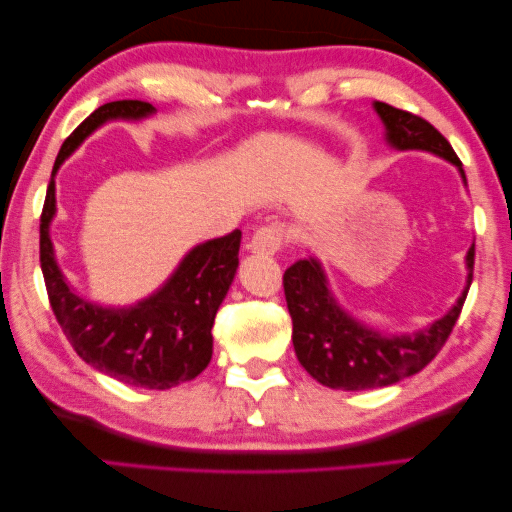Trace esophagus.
I'll return each instance as SVG.
<instances>
[{"label": "esophagus", "instance_id": "obj_1", "mask_svg": "<svg viewBox=\"0 0 512 512\" xmlns=\"http://www.w3.org/2000/svg\"><path fill=\"white\" fill-rule=\"evenodd\" d=\"M286 238H288L286 226H283L281 222L265 224L254 233V236H251L249 249L254 251V254H276V251L283 247Z\"/></svg>", "mask_w": 512, "mask_h": 512}]
</instances>
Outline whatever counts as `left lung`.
I'll use <instances>...</instances> for the list:
<instances>
[{
	"mask_svg": "<svg viewBox=\"0 0 512 512\" xmlns=\"http://www.w3.org/2000/svg\"><path fill=\"white\" fill-rule=\"evenodd\" d=\"M374 108L381 115L385 138L392 147L401 152L424 149L438 154L454 163L465 179L463 163L431 122L383 102H376ZM467 267V288L445 317L413 335H385L367 329L342 311L315 258L297 261L283 274V292L292 317V345L299 363L315 381L333 390L383 388L417 374L445 347L463 311L467 290L472 286L474 245L467 251Z\"/></svg>",
	"mask_w": 512,
	"mask_h": 512,
	"instance_id": "1",
	"label": "left lung"
}]
</instances>
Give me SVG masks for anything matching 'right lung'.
Segmentation results:
<instances>
[{
    "instance_id": "obj_1",
    "label": "right lung",
    "mask_w": 512,
    "mask_h": 512,
    "mask_svg": "<svg viewBox=\"0 0 512 512\" xmlns=\"http://www.w3.org/2000/svg\"><path fill=\"white\" fill-rule=\"evenodd\" d=\"M154 106L122 99L90 113L56 156L40 215V267L49 306L74 351L95 370L147 390H167L195 379L213 356V322L238 270L240 229L197 245L163 288L129 308H104L74 295L54 258L49 224L56 213L54 174L61 163L108 120H140Z\"/></svg>"
}]
</instances>
